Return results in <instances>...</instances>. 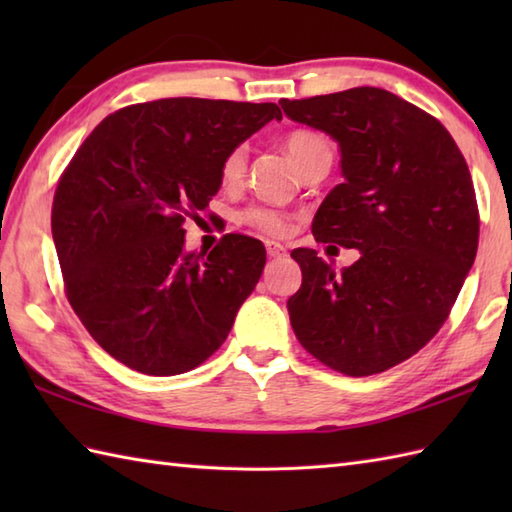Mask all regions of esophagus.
<instances>
[{"label": "esophagus", "instance_id": "esophagus-1", "mask_svg": "<svg viewBox=\"0 0 512 512\" xmlns=\"http://www.w3.org/2000/svg\"><path fill=\"white\" fill-rule=\"evenodd\" d=\"M266 250H268V255L273 257V259L286 257V248L281 246V244H277V242H266Z\"/></svg>", "mask_w": 512, "mask_h": 512}]
</instances>
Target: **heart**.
Masks as SVG:
<instances>
[{
    "label": "heart",
    "instance_id": "1",
    "mask_svg": "<svg viewBox=\"0 0 512 512\" xmlns=\"http://www.w3.org/2000/svg\"><path fill=\"white\" fill-rule=\"evenodd\" d=\"M286 151L288 156L295 162L297 169L303 171L308 169L314 162H319L323 158H332V143L328 138L319 132H292L286 138ZM246 171V147L239 145L233 151H228V156L222 162V180L224 184H237L242 182ZM244 220L264 231L268 235H284L288 231V215L281 213L277 209H268V206H255V209H248L244 213Z\"/></svg>",
    "mask_w": 512,
    "mask_h": 512
}]
</instances>
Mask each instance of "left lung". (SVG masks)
I'll list each match as a JSON object with an SVG mask.
<instances>
[{"label": "left lung", "mask_w": 512, "mask_h": 512, "mask_svg": "<svg viewBox=\"0 0 512 512\" xmlns=\"http://www.w3.org/2000/svg\"><path fill=\"white\" fill-rule=\"evenodd\" d=\"M290 121L339 143L343 182L312 222L317 242L358 248L343 273L295 248L288 299L299 343L336 372H385L447 321L475 262L480 215L466 160L440 121L380 88L281 99Z\"/></svg>", "instance_id": "8db88e82"}]
</instances>
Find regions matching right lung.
Masks as SVG:
<instances>
[{
  "label": "right lung",
  "instance_id": "obj_1",
  "mask_svg": "<svg viewBox=\"0 0 512 512\" xmlns=\"http://www.w3.org/2000/svg\"><path fill=\"white\" fill-rule=\"evenodd\" d=\"M281 121L275 103L160 99L118 110L85 138L54 193L65 295L92 339L149 376L204 363L266 266L259 239L184 248V220L222 187V162Z\"/></svg>",
  "mask_w": 512,
  "mask_h": 512
}]
</instances>
